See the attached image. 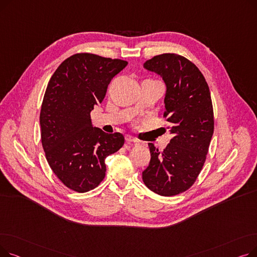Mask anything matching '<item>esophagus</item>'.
Wrapping results in <instances>:
<instances>
[{
    "label": "esophagus",
    "mask_w": 257,
    "mask_h": 257,
    "mask_svg": "<svg viewBox=\"0 0 257 257\" xmlns=\"http://www.w3.org/2000/svg\"><path fill=\"white\" fill-rule=\"evenodd\" d=\"M125 140H126L127 144H132V143L137 144V143H139V141H138L137 139H134V138L131 137V136H126V137H125Z\"/></svg>",
    "instance_id": "obj_1"
}]
</instances>
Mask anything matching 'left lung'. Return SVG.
<instances>
[{"instance_id":"left-lung-1","label":"left lung","mask_w":257,"mask_h":257,"mask_svg":"<svg viewBox=\"0 0 257 257\" xmlns=\"http://www.w3.org/2000/svg\"><path fill=\"white\" fill-rule=\"evenodd\" d=\"M144 66L167 85L164 118L173 138L164 151L149 143L151 159L143 181L152 192L171 197L187 191L204 166L214 128L210 91L198 67L178 54H160Z\"/></svg>"}]
</instances>
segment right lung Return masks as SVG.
Segmentation results:
<instances>
[{
  "mask_svg": "<svg viewBox=\"0 0 257 257\" xmlns=\"http://www.w3.org/2000/svg\"><path fill=\"white\" fill-rule=\"evenodd\" d=\"M127 64L126 60L77 53L57 67L48 83L39 115L42 145L53 173L77 193L91 191L103 181L105 158L124 145L121 133L93 128L90 111Z\"/></svg>",
  "mask_w": 257,
  "mask_h": 257,
  "instance_id": "obj_1",
  "label": "right lung"
}]
</instances>
